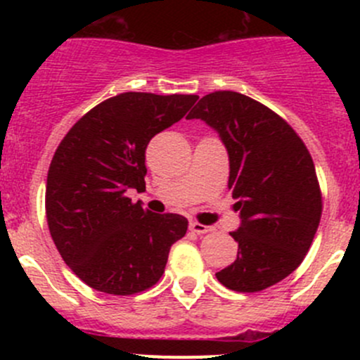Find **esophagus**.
Listing matches in <instances>:
<instances>
[{"mask_svg": "<svg viewBox=\"0 0 360 360\" xmlns=\"http://www.w3.org/2000/svg\"><path fill=\"white\" fill-rule=\"evenodd\" d=\"M190 230L197 235H203V233H210V231H212V226H207V224L193 221V223H190Z\"/></svg>", "mask_w": 360, "mask_h": 360, "instance_id": "1", "label": "esophagus"}]
</instances>
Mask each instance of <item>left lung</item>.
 I'll return each instance as SVG.
<instances>
[{
    "instance_id": "left-lung-1",
    "label": "left lung",
    "mask_w": 360,
    "mask_h": 360,
    "mask_svg": "<svg viewBox=\"0 0 360 360\" xmlns=\"http://www.w3.org/2000/svg\"><path fill=\"white\" fill-rule=\"evenodd\" d=\"M219 134L230 158L228 188L240 226L237 259L216 277L224 288L257 292L284 281L307 256L321 223L314 160L284 118L244 94L219 90L186 116Z\"/></svg>"
}]
</instances>
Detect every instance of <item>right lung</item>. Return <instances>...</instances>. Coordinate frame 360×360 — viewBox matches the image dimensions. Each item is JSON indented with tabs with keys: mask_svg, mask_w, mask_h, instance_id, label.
<instances>
[{
	"mask_svg": "<svg viewBox=\"0 0 360 360\" xmlns=\"http://www.w3.org/2000/svg\"><path fill=\"white\" fill-rule=\"evenodd\" d=\"M197 99L118 94L83 115L56 150L46 177L49 230L68 266L96 291L130 296L150 289L174 242L186 235V217L150 212L127 190H146L148 143Z\"/></svg>",
	"mask_w": 360,
	"mask_h": 360,
	"instance_id": "right-lung-1",
	"label": "right lung"
}]
</instances>
